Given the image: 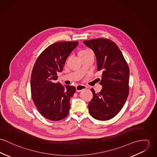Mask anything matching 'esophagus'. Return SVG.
Here are the masks:
<instances>
[{
	"label": "esophagus",
	"mask_w": 157,
	"mask_h": 157,
	"mask_svg": "<svg viewBox=\"0 0 157 157\" xmlns=\"http://www.w3.org/2000/svg\"><path fill=\"white\" fill-rule=\"evenodd\" d=\"M86 86L85 85H78L76 86V91L77 92H80L82 90H85L86 89Z\"/></svg>",
	"instance_id": "34e87169"
}]
</instances>
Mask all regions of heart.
<instances>
[{"label": "heart", "mask_w": 157, "mask_h": 157, "mask_svg": "<svg viewBox=\"0 0 157 157\" xmlns=\"http://www.w3.org/2000/svg\"><path fill=\"white\" fill-rule=\"evenodd\" d=\"M90 52L89 49H83V50H82L78 52V55H80V54H87L88 52Z\"/></svg>", "instance_id": "obj_1"}]
</instances>
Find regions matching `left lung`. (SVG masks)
Here are the masks:
<instances>
[{
  "label": "left lung",
  "mask_w": 157,
  "mask_h": 157,
  "mask_svg": "<svg viewBox=\"0 0 157 157\" xmlns=\"http://www.w3.org/2000/svg\"><path fill=\"white\" fill-rule=\"evenodd\" d=\"M96 57L97 68L101 71L102 89L95 93L88 104L91 116L98 120H109L123 107L129 94V69L119 48L106 39L83 41Z\"/></svg>",
  "instance_id": "1"
}]
</instances>
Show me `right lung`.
<instances>
[{
  "instance_id": "right-lung-1",
  "label": "right lung",
  "mask_w": 157,
  "mask_h": 157,
  "mask_svg": "<svg viewBox=\"0 0 157 157\" xmlns=\"http://www.w3.org/2000/svg\"><path fill=\"white\" fill-rule=\"evenodd\" d=\"M78 42H60L49 46L37 58L31 76L33 100L46 118L59 121L69 112L70 98L74 86L57 82V73L63 71L66 60L77 47Z\"/></svg>"
}]
</instances>
